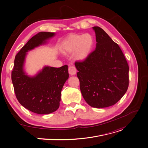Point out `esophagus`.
Listing matches in <instances>:
<instances>
[{"label": "esophagus", "instance_id": "34e87169", "mask_svg": "<svg viewBox=\"0 0 148 148\" xmlns=\"http://www.w3.org/2000/svg\"><path fill=\"white\" fill-rule=\"evenodd\" d=\"M69 73L71 75H75L77 73V70H76V68L73 66V65H70L69 67Z\"/></svg>", "mask_w": 148, "mask_h": 148}]
</instances>
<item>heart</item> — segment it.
<instances>
[{
  "mask_svg": "<svg viewBox=\"0 0 148 148\" xmlns=\"http://www.w3.org/2000/svg\"><path fill=\"white\" fill-rule=\"evenodd\" d=\"M92 44L93 39L90 34H73L62 42L61 51L65 53H71L75 51L74 58L82 61L88 57Z\"/></svg>",
  "mask_w": 148,
  "mask_h": 148,
  "instance_id": "heart-1",
  "label": "heart"
}]
</instances>
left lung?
I'll list each match as a JSON object with an SVG mask.
<instances>
[{"label":"left lung","instance_id":"left-lung-1","mask_svg":"<svg viewBox=\"0 0 148 148\" xmlns=\"http://www.w3.org/2000/svg\"><path fill=\"white\" fill-rule=\"evenodd\" d=\"M96 48L83 61L75 62L83 98L91 107L116 104L129 86V67L123 53L103 29L95 26Z\"/></svg>","mask_w":148,"mask_h":148}]
</instances>
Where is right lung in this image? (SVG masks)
<instances>
[{
    "label": "right lung",
    "mask_w": 148,
    "mask_h": 148,
    "mask_svg": "<svg viewBox=\"0 0 148 148\" xmlns=\"http://www.w3.org/2000/svg\"><path fill=\"white\" fill-rule=\"evenodd\" d=\"M55 35L53 32H41L31 38L17 53L11 78L16 97L25 108L39 114L56 111L60 106L61 92L69 78L68 66L60 68L45 66L34 77L25 74L23 70L26 52L45 42Z\"/></svg>",
    "instance_id": "add662e5"
}]
</instances>
